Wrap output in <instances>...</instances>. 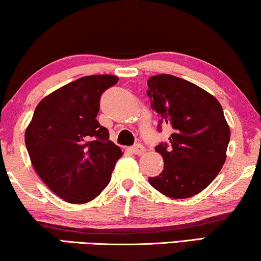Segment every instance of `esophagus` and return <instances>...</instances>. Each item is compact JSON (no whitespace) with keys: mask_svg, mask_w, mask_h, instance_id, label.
<instances>
[{"mask_svg":"<svg viewBox=\"0 0 261 261\" xmlns=\"http://www.w3.org/2000/svg\"><path fill=\"white\" fill-rule=\"evenodd\" d=\"M130 152L134 153V154H137V155H140L145 152V148H144V146H142V145L138 144V145H134L133 147H130Z\"/></svg>","mask_w":261,"mask_h":261,"instance_id":"34e87169","label":"esophagus"}]
</instances>
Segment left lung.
<instances>
[{
    "instance_id": "obj_1",
    "label": "left lung",
    "mask_w": 261,
    "mask_h": 261,
    "mask_svg": "<svg viewBox=\"0 0 261 261\" xmlns=\"http://www.w3.org/2000/svg\"><path fill=\"white\" fill-rule=\"evenodd\" d=\"M147 85L159 130L162 124L172 129L170 144L155 147L163 172L148 181L167 197L189 198L204 190L226 162L230 130L223 109L209 92L172 74L149 77Z\"/></svg>"
}]
</instances>
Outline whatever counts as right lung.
<instances>
[{"mask_svg": "<svg viewBox=\"0 0 261 261\" xmlns=\"http://www.w3.org/2000/svg\"><path fill=\"white\" fill-rule=\"evenodd\" d=\"M119 81L112 74L78 78L46 96L24 133L32 165L64 201L90 202L109 184L122 155L96 120L99 98Z\"/></svg>", "mask_w": 261, "mask_h": 261, "instance_id": "1", "label": "right lung"}]
</instances>
